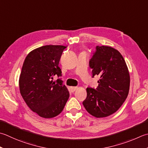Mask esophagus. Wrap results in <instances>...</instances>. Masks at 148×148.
<instances>
[{
	"label": "esophagus",
	"mask_w": 148,
	"mask_h": 148,
	"mask_svg": "<svg viewBox=\"0 0 148 148\" xmlns=\"http://www.w3.org/2000/svg\"><path fill=\"white\" fill-rule=\"evenodd\" d=\"M77 88V86H71V90L72 92H74V91L76 90Z\"/></svg>",
	"instance_id": "34e87169"
}]
</instances>
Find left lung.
<instances>
[{"label": "left lung", "instance_id": "obj_1", "mask_svg": "<svg viewBox=\"0 0 148 148\" xmlns=\"http://www.w3.org/2000/svg\"><path fill=\"white\" fill-rule=\"evenodd\" d=\"M92 77L99 76L98 86L86 88L83 105L90 114L100 118L117 111L128 95L130 74L121 54L108 46H96L89 61Z\"/></svg>", "mask_w": 148, "mask_h": 148}]
</instances>
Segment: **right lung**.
Instances as JSON below:
<instances>
[{"label": "right lung", "instance_id": "add662e5", "mask_svg": "<svg viewBox=\"0 0 148 148\" xmlns=\"http://www.w3.org/2000/svg\"><path fill=\"white\" fill-rule=\"evenodd\" d=\"M66 47L45 45L32 51L26 56L19 78L20 92L32 111L43 118H53L64 108L69 92L59 78V62Z\"/></svg>", "mask_w": 148, "mask_h": 148}]
</instances>
